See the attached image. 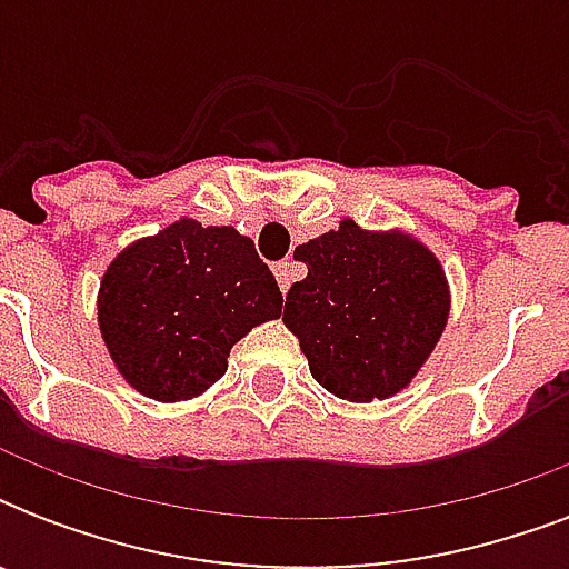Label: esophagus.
<instances>
[{
	"instance_id": "1",
	"label": "esophagus",
	"mask_w": 569,
	"mask_h": 569,
	"mask_svg": "<svg viewBox=\"0 0 569 569\" xmlns=\"http://www.w3.org/2000/svg\"><path fill=\"white\" fill-rule=\"evenodd\" d=\"M274 277H277V283H280V292H286V289L292 286V262H277Z\"/></svg>"
}]
</instances>
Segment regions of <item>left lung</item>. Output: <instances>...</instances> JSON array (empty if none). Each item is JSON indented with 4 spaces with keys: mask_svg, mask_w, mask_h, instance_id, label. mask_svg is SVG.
Masks as SVG:
<instances>
[{
    "mask_svg": "<svg viewBox=\"0 0 569 569\" xmlns=\"http://www.w3.org/2000/svg\"><path fill=\"white\" fill-rule=\"evenodd\" d=\"M307 277L286 295L283 321L310 375L346 401H383L422 372L449 325L446 268L413 232L337 230L298 244Z\"/></svg>",
    "mask_w": 569,
    "mask_h": 569,
    "instance_id": "8db88e82",
    "label": "left lung"
}]
</instances>
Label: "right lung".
<instances>
[{
    "instance_id": "add662e5",
    "label": "right lung",
    "mask_w": 569,
    "mask_h": 569,
    "mask_svg": "<svg viewBox=\"0 0 569 569\" xmlns=\"http://www.w3.org/2000/svg\"><path fill=\"white\" fill-rule=\"evenodd\" d=\"M280 310V286L253 241L189 214L120 250L97 292L118 375L164 405L203 396L227 372L230 348Z\"/></svg>"
}]
</instances>
